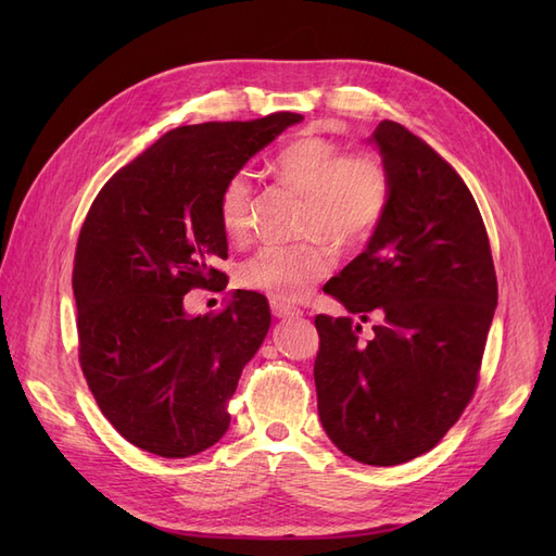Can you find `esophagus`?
<instances>
[{
  "label": "esophagus",
  "instance_id": "esophagus-1",
  "mask_svg": "<svg viewBox=\"0 0 556 556\" xmlns=\"http://www.w3.org/2000/svg\"><path fill=\"white\" fill-rule=\"evenodd\" d=\"M271 313H274L276 317H280V319H288V317H299V315H301V308L285 304V301H271Z\"/></svg>",
  "mask_w": 556,
  "mask_h": 556
}]
</instances>
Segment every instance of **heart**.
<instances>
[{
	"label": "heart",
	"instance_id": "1",
	"mask_svg": "<svg viewBox=\"0 0 556 556\" xmlns=\"http://www.w3.org/2000/svg\"><path fill=\"white\" fill-rule=\"evenodd\" d=\"M271 169L280 182L306 197L301 233L325 237L339 248L371 237L390 206L392 182L384 164L374 155H348L339 143L323 137H304L285 146ZM250 206V176L231 174L217 199V217L229 239L248 237ZM331 266L333 252L319 239L264 245L239 266V282L274 301H299Z\"/></svg>",
	"mask_w": 556,
	"mask_h": 556
}]
</instances>
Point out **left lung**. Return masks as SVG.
Returning a JSON list of instances; mask_svg holds the SVG:
<instances>
[{
    "mask_svg": "<svg viewBox=\"0 0 556 556\" xmlns=\"http://www.w3.org/2000/svg\"><path fill=\"white\" fill-rule=\"evenodd\" d=\"M392 192L359 257L325 292L380 313L362 341L352 317L317 315V413L331 443L368 466L429 452L476 392L498 288L490 239L462 176L403 125L371 134Z\"/></svg>",
    "mask_w": 556,
    "mask_h": 556,
    "instance_id": "1",
    "label": "left lung"
}]
</instances>
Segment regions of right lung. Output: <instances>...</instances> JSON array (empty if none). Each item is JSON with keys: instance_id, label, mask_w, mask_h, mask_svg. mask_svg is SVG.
<instances>
[{"instance_id": "add662e5", "label": "right lung", "mask_w": 556, "mask_h": 556, "mask_svg": "<svg viewBox=\"0 0 556 556\" xmlns=\"http://www.w3.org/2000/svg\"><path fill=\"white\" fill-rule=\"evenodd\" d=\"M299 113L166 131L92 201L74 260L78 359L97 406L146 452L182 459L229 429L227 403L271 327L266 296L237 290L217 315L182 296L227 285L217 199ZM225 288V286H223Z\"/></svg>"}]
</instances>
